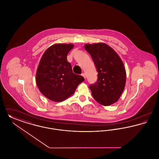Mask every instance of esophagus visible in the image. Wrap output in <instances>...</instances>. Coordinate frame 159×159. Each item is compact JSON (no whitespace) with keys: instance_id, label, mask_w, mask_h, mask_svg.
I'll return each instance as SVG.
<instances>
[{"instance_id":"obj_1","label":"esophagus","mask_w":159,"mask_h":159,"mask_svg":"<svg viewBox=\"0 0 159 159\" xmlns=\"http://www.w3.org/2000/svg\"><path fill=\"white\" fill-rule=\"evenodd\" d=\"M82 76H83V77H84V79H86V75H85V74H84V73H83L82 74Z\"/></svg>"}]
</instances>
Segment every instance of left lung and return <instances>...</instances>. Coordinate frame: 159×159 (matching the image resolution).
Listing matches in <instances>:
<instances>
[{
  "mask_svg": "<svg viewBox=\"0 0 159 159\" xmlns=\"http://www.w3.org/2000/svg\"><path fill=\"white\" fill-rule=\"evenodd\" d=\"M98 71V80L89 88L99 104L110 106L121 96L126 84V70L119 55L104 43L86 44Z\"/></svg>",
  "mask_w": 159,
  "mask_h": 159,
  "instance_id": "left-lung-1",
  "label": "left lung"
}]
</instances>
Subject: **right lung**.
<instances>
[{
  "mask_svg": "<svg viewBox=\"0 0 159 159\" xmlns=\"http://www.w3.org/2000/svg\"><path fill=\"white\" fill-rule=\"evenodd\" d=\"M71 43H58L48 48L38 66L36 82L40 92L47 98L61 102L72 95L84 81L83 76L73 73L67 60Z\"/></svg>",
  "mask_w": 159,
  "mask_h": 159,
  "instance_id": "1",
  "label": "right lung"
}]
</instances>
